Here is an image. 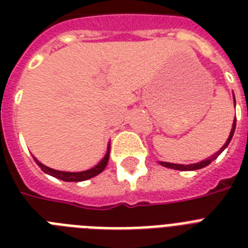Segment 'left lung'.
<instances>
[{"label":"left lung","mask_w":248,"mask_h":248,"mask_svg":"<svg viewBox=\"0 0 248 248\" xmlns=\"http://www.w3.org/2000/svg\"><path fill=\"white\" fill-rule=\"evenodd\" d=\"M233 100H234V105H235L234 93H233ZM234 130H235V118H234V121H233V126H232V131H231V134H229V138H228V140L225 141V144H224L223 147L220 148V151L216 152L215 155H212L211 157H208V158L203 159V161H201V162L192 163V165H185V166L184 165H176V163H170V162H159V163H161L163 167H169V169H172V170H179V171H193V170L203 169V167H206V166L210 165V163H211L214 159L217 158V157L221 155V152H223L224 149L228 147V145H229L232 138H233V134H234Z\"/></svg>","instance_id":"left-lung-1"}]
</instances>
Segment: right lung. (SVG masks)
Returning <instances> with one entry per match:
<instances>
[{"label": "right lung", "instance_id": "1", "mask_svg": "<svg viewBox=\"0 0 248 248\" xmlns=\"http://www.w3.org/2000/svg\"><path fill=\"white\" fill-rule=\"evenodd\" d=\"M109 151H110V145H108L107 153H105L103 159L96 166H93L90 170H85V171H78V172H68V171H59V170L50 169L47 166H45L44 163H41L36 157H33V158H34L37 165L40 166L41 170L45 173H48V175H51V176L56 177V179H60V180L63 181H83L89 180L91 177L96 176V175H99V173L104 171V169L107 167V163L109 161Z\"/></svg>", "mask_w": 248, "mask_h": 248}]
</instances>
